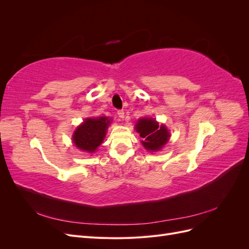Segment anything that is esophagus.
I'll return each instance as SVG.
<instances>
[{"instance_id": "34e87169", "label": "esophagus", "mask_w": 249, "mask_h": 249, "mask_svg": "<svg viewBox=\"0 0 249 249\" xmlns=\"http://www.w3.org/2000/svg\"><path fill=\"white\" fill-rule=\"evenodd\" d=\"M117 115H118V117L120 119H124V110H118L117 111Z\"/></svg>"}]
</instances>
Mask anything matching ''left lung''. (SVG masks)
I'll return each mask as SVG.
<instances>
[{"instance_id":"obj_1","label":"left lung","mask_w":249,"mask_h":249,"mask_svg":"<svg viewBox=\"0 0 249 249\" xmlns=\"http://www.w3.org/2000/svg\"><path fill=\"white\" fill-rule=\"evenodd\" d=\"M135 129L140 134V137L143 138L141 141L142 145L150 152L160 150L170 137L167 127L164 124L159 125L153 118H140L135 125Z\"/></svg>"}]
</instances>
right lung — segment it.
<instances>
[{
	"instance_id": "right-lung-1",
	"label": "right lung",
	"mask_w": 249,
	"mask_h": 249,
	"mask_svg": "<svg viewBox=\"0 0 249 249\" xmlns=\"http://www.w3.org/2000/svg\"><path fill=\"white\" fill-rule=\"evenodd\" d=\"M111 120L106 116L86 118L72 135V141L78 148L87 153H94L106 136Z\"/></svg>"
}]
</instances>
